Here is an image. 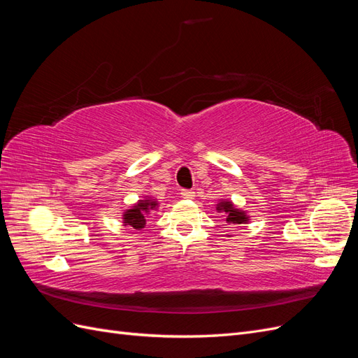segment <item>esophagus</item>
<instances>
[{"label":"esophagus","instance_id":"esophagus-1","mask_svg":"<svg viewBox=\"0 0 358 358\" xmlns=\"http://www.w3.org/2000/svg\"><path fill=\"white\" fill-rule=\"evenodd\" d=\"M180 196L183 197V199H194L196 197V192L194 191H191V189H182V192H180Z\"/></svg>","mask_w":358,"mask_h":358}]
</instances>
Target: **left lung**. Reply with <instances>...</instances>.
Segmentation results:
<instances>
[{"label": "left lung", "instance_id": "obj_1", "mask_svg": "<svg viewBox=\"0 0 358 358\" xmlns=\"http://www.w3.org/2000/svg\"><path fill=\"white\" fill-rule=\"evenodd\" d=\"M216 212L225 213V220L230 225H241L249 222V215L246 213V210L236 208L231 200H220V203L216 204Z\"/></svg>", "mask_w": 358, "mask_h": 358}]
</instances>
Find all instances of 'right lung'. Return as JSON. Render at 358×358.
Instances as JSON below:
<instances>
[{"instance_id": "1", "label": "right lung", "mask_w": 358, "mask_h": 358, "mask_svg": "<svg viewBox=\"0 0 358 358\" xmlns=\"http://www.w3.org/2000/svg\"><path fill=\"white\" fill-rule=\"evenodd\" d=\"M158 209L157 199L146 196L145 199L138 200L131 208L122 212V225L131 227L133 230H142L146 225V216Z\"/></svg>"}]
</instances>
